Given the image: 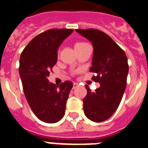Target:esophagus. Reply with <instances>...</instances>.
I'll list each match as a JSON object with an SVG mask.
<instances>
[{
	"mask_svg": "<svg viewBox=\"0 0 148 148\" xmlns=\"http://www.w3.org/2000/svg\"><path fill=\"white\" fill-rule=\"evenodd\" d=\"M77 86H78L77 83H74V84H73V89H75Z\"/></svg>",
	"mask_w": 148,
	"mask_h": 148,
	"instance_id": "esophagus-1",
	"label": "esophagus"
}]
</instances>
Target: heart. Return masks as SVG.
<instances>
[{"mask_svg":"<svg viewBox=\"0 0 148 148\" xmlns=\"http://www.w3.org/2000/svg\"><path fill=\"white\" fill-rule=\"evenodd\" d=\"M88 45V44L84 42H80V41H78V42H75V44H74V49H75V50H77V49H81V48L86 46V45Z\"/></svg>","mask_w":148,"mask_h":148,"instance_id":"b5f03b06","label":"heart"}]
</instances>
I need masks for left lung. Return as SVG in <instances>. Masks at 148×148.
Returning <instances> with one entry per match:
<instances>
[{"label": "left lung", "mask_w": 148, "mask_h": 148, "mask_svg": "<svg viewBox=\"0 0 148 148\" xmlns=\"http://www.w3.org/2000/svg\"><path fill=\"white\" fill-rule=\"evenodd\" d=\"M90 41L93 55L90 71L92 80L100 86L94 92L87 85V94L83 99L84 111L89 119L103 122L116 111L123 97L128 73V58L125 51L111 37L99 29H76Z\"/></svg>", "instance_id": "obj_1"}]
</instances>
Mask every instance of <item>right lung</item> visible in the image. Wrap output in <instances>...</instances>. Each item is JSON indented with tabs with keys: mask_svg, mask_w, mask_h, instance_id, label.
Masks as SVG:
<instances>
[{
	"mask_svg": "<svg viewBox=\"0 0 148 148\" xmlns=\"http://www.w3.org/2000/svg\"><path fill=\"white\" fill-rule=\"evenodd\" d=\"M72 32V29L45 31L34 37L20 55L19 73L26 99L33 113L46 123L62 119L73 87L68 80L58 88L48 80L57 62L58 47Z\"/></svg>",
	"mask_w": 148,
	"mask_h": 148,
	"instance_id": "obj_1",
	"label": "right lung"
}]
</instances>
